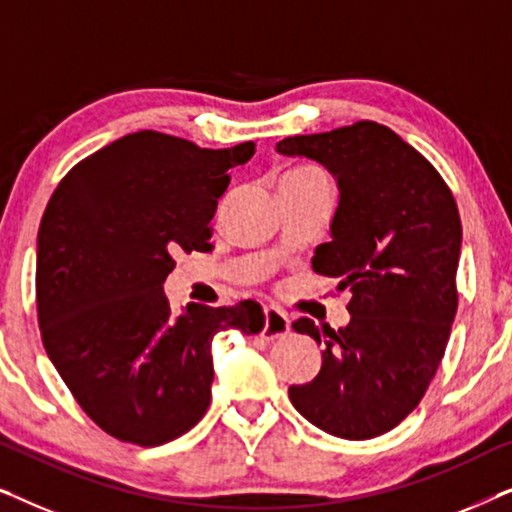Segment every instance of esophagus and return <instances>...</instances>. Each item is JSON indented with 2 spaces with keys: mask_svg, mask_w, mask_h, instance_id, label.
<instances>
[{
  "mask_svg": "<svg viewBox=\"0 0 512 512\" xmlns=\"http://www.w3.org/2000/svg\"><path fill=\"white\" fill-rule=\"evenodd\" d=\"M263 317H265V324H263L261 335L265 340H277L291 331L289 317H286V312L277 310V307H265Z\"/></svg>",
  "mask_w": 512,
  "mask_h": 512,
  "instance_id": "1",
  "label": "esophagus"
}]
</instances>
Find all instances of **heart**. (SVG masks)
<instances>
[{
	"label": "heart",
	"mask_w": 512,
	"mask_h": 512,
	"mask_svg": "<svg viewBox=\"0 0 512 512\" xmlns=\"http://www.w3.org/2000/svg\"><path fill=\"white\" fill-rule=\"evenodd\" d=\"M279 186H328V174L319 165L303 163L291 167L279 181Z\"/></svg>",
	"instance_id": "obj_1"
}]
</instances>
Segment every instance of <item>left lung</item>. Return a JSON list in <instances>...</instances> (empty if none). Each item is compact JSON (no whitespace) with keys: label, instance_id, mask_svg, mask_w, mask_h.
Instances as JSON below:
<instances>
[{"label":"left lung","instance_id":"8db88e82","mask_svg":"<svg viewBox=\"0 0 512 512\" xmlns=\"http://www.w3.org/2000/svg\"><path fill=\"white\" fill-rule=\"evenodd\" d=\"M277 153L310 158L338 181L331 242L314 249L317 275L349 289L347 326L296 333L319 345L321 370L289 398L331 436L368 440L403 422L436 375L457 314L461 219L443 177L387 125L359 121L286 137Z\"/></svg>","mask_w":512,"mask_h":512}]
</instances>
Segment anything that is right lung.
<instances>
[{
	"mask_svg": "<svg viewBox=\"0 0 512 512\" xmlns=\"http://www.w3.org/2000/svg\"><path fill=\"white\" fill-rule=\"evenodd\" d=\"M256 144L200 149L139 130L67 172L37 237V312L48 359L109 436L156 447L184 436L212 401V340L263 328L261 305H186L163 282L179 251H209L230 170Z\"/></svg>",
	"mask_w": 512,
	"mask_h": 512,
	"instance_id": "obj_1",
	"label": "right lung"
}]
</instances>
